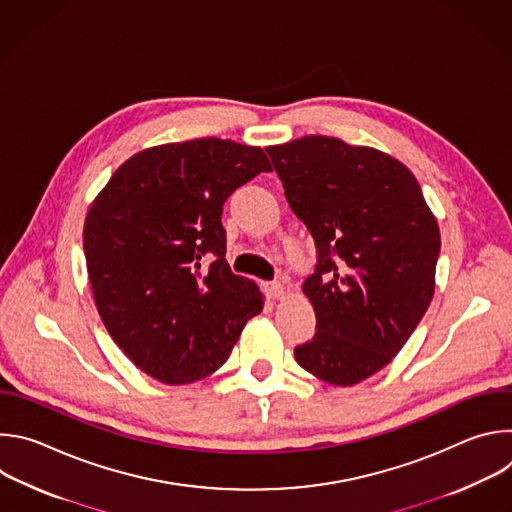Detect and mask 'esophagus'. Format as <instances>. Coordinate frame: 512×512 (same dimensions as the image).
Instances as JSON below:
<instances>
[{
  "instance_id": "esophagus-1",
  "label": "esophagus",
  "mask_w": 512,
  "mask_h": 512,
  "mask_svg": "<svg viewBox=\"0 0 512 512\" xmlns=\"http://www.w3.org/2000/svg\"><path fill=\"white\" fill-rule=\"evenodd\" d=\"M263 287H265L267 298H271V300H279L283 296V285L279 281H269Z\"/></svg>"
}]
</instances>
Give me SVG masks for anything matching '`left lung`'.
I'll use <instances>...</instances> for the list:
<instances>
[{
	"mask_svg": "<svg viewBox=\"0 0 512 512\" xmlns=\"http://www.w3.org/2000/svg\"><path fill=\"white\" fill-rule=\"evenodd\" d=\"M265 152L318 251L302 287L318 330L296 360L324 383L356 385L387 367L431 304L437 218L411 170L375 148L306 135Z\"/></svg>",
	"mask_w": 512,
	"mask_h": 512,
	"instance_id": "1",
	"label": "left lung"
}]
</instances>
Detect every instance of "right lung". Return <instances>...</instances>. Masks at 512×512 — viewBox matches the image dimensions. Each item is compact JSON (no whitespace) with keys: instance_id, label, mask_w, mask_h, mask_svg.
<instances>
[{"instance_id":"add662e5","label":"right lung","mask_w":512,"mask_h":512,"mask_svg":"<svg viewBox=\"0 0 512 512\" xmlns=\"http://www.w3.org/2000/svg\"><path fill=\"white\" fill-rule=\"evenodd\" d=\"M261 172L271 164L255 145L164 143L125 160L89 206L83 247L99 316L160 383L188 385L221 369L263 310L255 281L225 259L221 223L227 198Z\"/></svg>"}]
</instances>
